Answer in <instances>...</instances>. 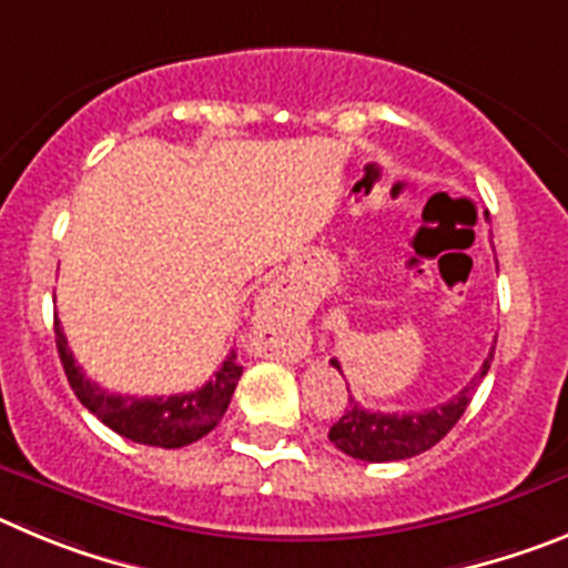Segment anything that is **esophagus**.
Here are the masks:
<instances>
[{
    "label": "esophagus",
    "instance_id": "obj_1",
    "mask_svg": "<svg viewBox=\"0 0 568 568\" xmlns=\"http://www.w3.org/2000/svg\"><path fill=\"white\" fill-rule=\"evenodd\" d=\"M260 328L272 334V351L283 359H296L300 356V345L285 334L283 328V314H280L277 303L274 300H263V308H260Z\"/></svg>",
    "mask_w": 568,
    "mask_h": 568
}]
</instances>
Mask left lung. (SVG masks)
I'll return each mask as SVG.
<instances>
[{
  "label": "left lung",
  "mask_w": 568,
  "mask_h": 568,
  "mask_svg": "<svg viewBox=\"0 0 568 568\" xmlns=\"http://www.w3.org/2000/svg\"><path fill=\"white\" fill-rule=\"evenodd\" d=\"M495 347L484 359L481 371L475 373L467 387L456 393V396L444 402V405L430 407V410H410V413H382L367 410L356 402L354 396L347 398V407L342 410L339 422L331 427L328 438L334 442L336 449H342L345 456L359 458V462H402V458H413L424 449H430L433 444L442 442L458 418L464 416L467 405L473 402V393L478 382L487 376L489 362H493ZM336 371H342L339 362L331 359ZM351 393V390H347Z\"/></svg>",
  "instance_id": "obj_1"
}]
</instances>
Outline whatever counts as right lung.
Here are the masks:
<instances>
[{"instance_id": "obj_1", "label": "right lung", "mask_w": 568, "mask_h": 568, "mask_svg": "<svg viewBox=\"0 0 568 568\" xmlns=\"http://www.w3.org/2000/svg\"><path fill=\"white\" fill-rule=\"evenodd\" d=\"M55 347L81 405L110 430L146 447L178 449L212 433L226 413L240 373H243V365L232 351L212 379L197 390L175 393V396H121L87 379L84 371L75 365L59 320H55Z\"/></svg>"}]
</instances>
